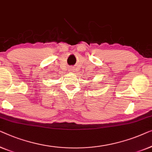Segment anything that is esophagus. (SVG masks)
I'll return each mask as SVG.
<instances>
[{
  "mask_svg": "<svg viewBox=\"0 0 152 152\" xmlns=\"http://www.w3.org/2000/svg\"><path fill=\"white\" fill-rule=\"evenodd\" d=\"M69 72L70 73H72V72H74V67H69Z\"/></svg>",
  "mask_w": 152,
  "mask_h": 152,
  "instance_id": "esophagus-1",
  "label": "esophagus"
}]
</instances>
